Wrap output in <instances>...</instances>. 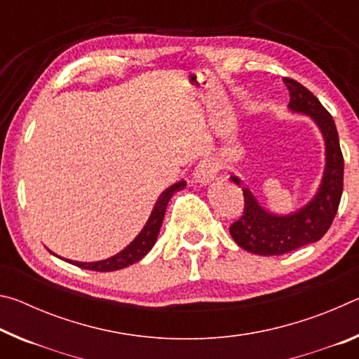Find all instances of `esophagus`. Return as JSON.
Masks as SVG:
<instances>
[{
  "mask_svg": "<svg viewBox=\"0 0 359 359\" xmlns=\"http://www.w3.org/2000/svg\"><path fill=\"white\" fill-rule=\"evenodd\" d=\"M215 174H217V165L212 160H201L198 163L196 169H194V180L198 182V184H203V185H208L209 182H212L215 179Z\"/></svg>",
  "mask_w": 359,
  "mask_h": 359,
  "instance_id": "34e87169",
  "label": "esophagus"
}]
</instances>
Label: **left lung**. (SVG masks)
Instances as JSON below:
<instances>
[{
    "label": "left lung",
    "instance_id": "left-lung-1",
    "mask_svg": "<svg viewBox=\"0 0 359 359\" xmlns=\"http://www.w3.org/2000/svg\"><path fill=\"white\" fill-rule=\"evenodd\" d=\"M283 82L290 92V111L309 115L318 126L325 139L326 163L315 196L304 208L287 215L264 209L238 175L231 174L229 179L244 191L245 205L242 217L229 226V233L241 248L261 257L293 252L323 238L337 214L344 190V156L331 114L299 82L288 77Z\"/></svg>",
    "mask_w": 359,
    "mask_h": 359
}]
</instances>
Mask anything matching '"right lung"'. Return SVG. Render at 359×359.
<instances>
[{"label":"right lung","mask_w":359,"mask_h":359,"mask_svg":"<svg viewBox=\"0 0 359 359\" xmlns=\"http://www.w3.org/2000/svg\"><path fill=\"white\" fill-rule=\"evenodd\" d=\"M185 187H187L185 180L175 182L174 185L168 187L166 190L160 194V198L156 199L154 210H151L149 220L144 224L141 233L136 236L135 241L130 242V245H126L123 250L118 252L117 255H114V257L107 258V259L92 261V263H82V261H72V259H66V261L77 267H82V269H90V271H96V272L118 271V269H123V267H128L131 264L137 263V261L142 259L145 255L151 250V247L155 245L158 234H160L163 218H165L168 203L171 201L172 194L180 191V190H184Z\"/></svg>","instance_id":"1"}]
</instances>
